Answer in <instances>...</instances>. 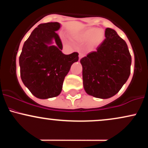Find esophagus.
Wrapping results in <instances>:
<instances>
[{
    "instance_id": "34e87169",
    "label": "esophagus",
    "mask_w": 148,
    "mask_h": 148,
    "mask_svg": "<svg viewBox=\"0 0 148 148\" xmlns=\"http://www.w3.org/2000/svg\"><path fill=\"white\" fill-rule=\"evenodd\" d=\"M84 56V54L82 53H79V59L82 58Z\"/></svg>"
}]
</instances>
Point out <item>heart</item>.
<instances>
[{"mask_svg":"<svg viewBox=\"0 0 148 148\" xmlns=\"http://www.w3.org/2000/svg\"><path fill=\"white\" fill-rule=\"evenodd\" d=\"M103 33L101 30H97L95 28H90L83 34L82 39L85 41H90L94 44H99L102 40Z\"/></svg>","mask_w":148,"mask_h":148,"instance_id":"1","label":"heart"}]
</instances>
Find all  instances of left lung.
I'll return each mask as SVG.
<instances>
[{"label":"left lung","mask_w":148,"mask_h":148,"mask_svg":"<svg viewBox=\"0 0 148 148\" xmlns=\"http://www.w3.org/2000/svg\"><path fill=\"white\" fill-rule=\"evenodd\" d=\"M105 39L81 59L85 90L90 95L108 99L120 91L130 75L132 56L127 43L115 30L107 28Z\"/></svg>","instance_id":"left-lung-1"}]
</instances>
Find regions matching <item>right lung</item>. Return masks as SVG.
I'll use <instances>...</instances> for the list:
<instances>
[{
	"mask_svg": "<svg viewBox=\"0 0 148 148\" xmlns=\"http://www.w3.org/2000/svg\"><path fill=\"white\" fill-rule=\"evenodd\" d=\"M60 25L49 22L37 25L24 42L19 56L21 78L30 92L39 99L60 95L71 66L79 60V53L64 55L56 33ZM53 38L56 46H49Z\"/></svg>",
	"mask_w": 148,
	"mask_h": 148,
	"instance_id": "right-lung-1",
	"label": "right lung"
}]
</instances>
